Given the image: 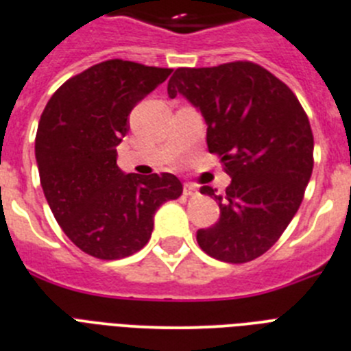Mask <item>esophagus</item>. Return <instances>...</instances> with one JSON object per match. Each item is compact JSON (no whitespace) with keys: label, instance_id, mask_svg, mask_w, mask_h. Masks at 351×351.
Segmentation results:
<instances>
[{"label":"esophagus","instance_id":"esophagus-1","mask_svg":"<svg viewBox=\"0 0 351 351\" xmlns=\"http://www.w3.org/2000/svg\"><path fill=\"white\" fill-rule=\"evenodd\" d=\"M183 194L187 195V197H194V195L199 194V189L195 185H192V183H185L183 185Z\"/></svg>","mask_w":351,"mask_h":351}]
</instances>
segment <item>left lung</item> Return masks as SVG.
<instances>
[{
	"label": "left lung",
	"instance_id": "obj_1",
	"mask_svg": "<svg viewBox=\"0 0 351 351\" xmlns=\"http://www.w3.org/2000/svg\"><path fill=\"white\" fill-rule=\"evenodd\" d=\"M183 96L206 122V143L230 176L226 194L204 185L220 219L197 230L201 250L230 264L267 252L298 213L313 171V134L295 94L248 61L178 68L168 96Z\"/></svg>",
	"mask_w": 351,
	"mask_h": 351
}]
</instances>
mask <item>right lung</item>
Wrapping results in <instances>:
<instances>
[{
    "label": "right lung",
    "mask_w": 351,
    "mask_h": 351,
    "mask_svg": "<svg viewBox=\"0 0 351 351\" xmlns=\"http://www.w3.org/2000/svg\"><path fill=\"white\" fill-rule=\"evenodd\" d=\"M171 71L99 62L64 82L43 110L34 141L43 194L64 234L93 257L113 261L141 250L160 204L182 195L171 173L125 175L117 166L129 113Z\"/></svg>",
    "instance_id": "obj_1"
}]
</instances>
